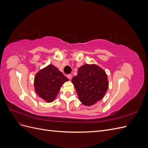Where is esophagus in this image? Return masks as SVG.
<instances>
[{"instance_id":"34e87169","label":"esophagus","mask_w":148,"mask_h":148,"mask_svg":"<svg viewBox=\"0 0 148 148\" xmlns=\"http://www.w3.org/2000/svg\"><path fill=\"white\" fill-rule=\"evenodd\" d=\"M67 78H68L69 79H71V75H67Z\"/></svg>"}]
</instances>
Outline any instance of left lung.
Instances as JSON below:
<instances>
[{
  "label": "left lung",
  "instance_id": "1",
  "mask_svg": "<svg viewBox=\"0 0 148 148\" xmlns=\"http://www.w3.org/2000/svg\"><path fill=\"white\" fill-rule=\"evenodd\" d=\"M83 104L90 106L101 100L109 86L105 71L96 65L84 64L71 79Z\"/></svg>",
  "mask_w": 148,
  "mask_h": 148
}]
</instances>
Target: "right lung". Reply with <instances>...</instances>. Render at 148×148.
<instances>
[{"label": "right lung", "mask_w": 148, "mask_h": 148, "mask_svg": "<svg viewBox=\"0 0 148 148\" xmlns=\"http://www.w3.org/2000/svg\"><path fill=\"white\" fill-rule=\"evenodd\" d=\"M68 78L52 65L42 69L34 77V89L37 95L47 102L56 99L60 89Z\"/></svg>", "instance_id": "add662e5"}]
</instances>
